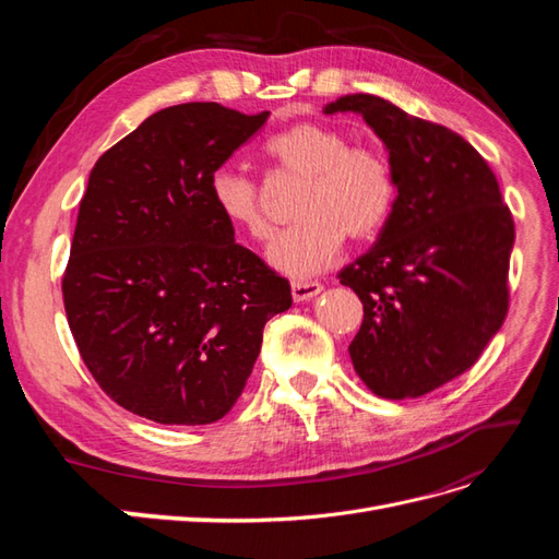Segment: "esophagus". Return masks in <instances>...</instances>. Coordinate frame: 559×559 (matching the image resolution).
Instances as JSON below:
<instances>
[{"label":"esophagus","instance_id":"esophagus-1","mask_svg":"<svg viewBox=\"0 0 559 559\" xmlns=\"http://www.w3.org/2000/svg\"><path fill=\"white\" fill-rule=\"evenodd\" d=\"M321 289H324V286H321L319 282H294L292 284V296H294L296 302H302V300H310V298L319 296Z\"/></svg>","mask_w":559,"mask_h":559}]
</instances>
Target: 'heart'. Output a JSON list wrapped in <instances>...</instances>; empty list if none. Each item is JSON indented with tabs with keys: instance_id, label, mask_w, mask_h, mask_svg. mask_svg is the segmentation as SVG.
Here are the masks:
<instances>
[{
	"instance_id": "1",
	"label": "heart",
	"mask_w": 559,
	"mask_h": 559,
	"mask_svg": "<svg viewBox=\"0 0 559 559\" xmlns=\"http://www.w3.org/2000/svg\"><path fill=\"white\" fill-rule=\"evenodd\" d=\"M333 126L296 123L263 146L267 160L284 177L300 179L294 195L298 222L270 245L267 261L280 273L306 280L329 267L345 245L376 238L396 200L394 170L373 146H349ZM216 212L251 240L270 238L263 193L251 177L216 170L210 177Z\"/></svg>"
}]
</instances>
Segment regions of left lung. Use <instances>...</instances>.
I'll use <instances>...</instances> for the list:
<instances>
[{
    "mask_svg": "<svg viewBox=\"0 0 559 559\" xmlns=\"http://www.w3.org/2000/svg\"><path fill=\"white\" fill-rule=\"evenodd\" d=\"M337 111L364 116L396 179L378 242L337 275L364 302L349 357L373 394L425 396L476 364L503 324L513 216L462 134L366 93L324 107Z\"/></svg>",
    "mask_w": 559,
    "mask_h": 559,
    "instance_id": "1",
    "label": "left lung"
}]
</instances>
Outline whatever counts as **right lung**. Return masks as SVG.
<instances>
[{"label":"right lung","instance_id":"1","mask_svg":"<svg viewBox=\"0 0 559 559\" xmlns=\"http://www.w3.org/2000/svg\"><path fill=\"white\" fill-rule=\"evenodd\" d=\"M216 103L151 114L99 156L62 277L72 335L103 392L158 425H212L242 394L292 286L235 242L210 177L261 130Z\"/></svg>","mask_w":559,"mask_h":559}]
</instances>
